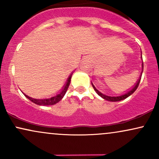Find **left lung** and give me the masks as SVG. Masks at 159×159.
Instances as JSON below:
<instances>
[{
    "label": "left lung",
    "instance_id": "left-lung-1",
    "mask_svg": "<svg viewBox=\"0 0 159 159\" xmlns=\"http://www.w3.org/2000/svg\"><path fill=\"white\" fill-rule=\"evenodd\" d=\"M142 68H143V63H142ZM140 79H141V78H139L138 81H137V84L134 86V87H133L132 90L128 91V92L125 93V94H123V95H121V96H106V95H104L103 93H102L101 92H99V91H98L97 89L95 87V86L93 84H92V85H93V87L94 88L95 91L97 93V94L98 95V96H101V97L103 98L104 99L107 100V101H111V102H118V101H121V100L125 99V98L129 97V96H131V95H132L133 93H134V91L137 90V88L138 87V85H139V84H140Z\"/></svg>",
    "mask_w": 159,
    "mask_h": 159
}]
</instances>
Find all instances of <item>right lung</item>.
<instances>
[{
	"label": "right lung",
	"mask_w": 159,
	"mask_h": 159,
	"mask_svg": "<svg viewBox=\"0 0 159 159\" xmlns=\"http://www.w3.org/2000/svg\"><path fill=\"white\" fill-rule=\"evenodd\" d=\"M73 72L70 74V75L69 76L68 79H67L66 83L63 87V89H62V90L59 93H57V95H54V96H51V97H48V98H35L33 97H30V96H27L26 94L24 93L26 97L28 98L30 101H31L32 102L36 104V105H54V104L59 102L63 98L64 95L66 93L67 90H68V87L69 86V84H70V81H71V78H72V75Z\"/></svg>",
	"instance_id": "1"
}]
</instances>
